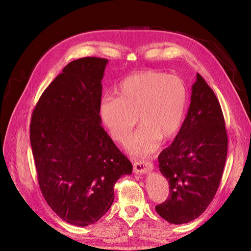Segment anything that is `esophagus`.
<instances>
[{
  "mask_svg": "<svg viewBox=\"0 0 251 251\" xmlns=\"http://www.w3.org/2000/svg\"><path fill=\"white\" fill-rule=\"evenodd\" d=\"M152 169V164L148 161H137L133 165V170L135 174H146Z\"/></svg>",
  "mask_w": 251,
  "mask_h": 251,
  "instance_id": "obj_1",
  "label": "esophagus"
}]
</instances>
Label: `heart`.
<instances>
[{"instance_id":"obj_1","label":"heart","mask_w":251,"mask_h":251,"mask_svg":"<svg viewBox=\"0 0 251 251\" xmlns=\"http://www.w3.org/2000/svg\"><path fill=\"white\" fill-rule=\"evenodd\" d=\"M117 95L101 100L100 115L118 143L128 139L138 119L141 128L128 141L129 152L152 153L161 139L169 141L179 133L187 103V88L180 77L159 71L134 73L119 84Z\"/></svg>"}]
</instances>
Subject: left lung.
<instances>
[{
  "label": "left lung",
  "mask_w": 251,
  "mask_h": 251,
  "mask_svg": "<svg viewBox=\"0 0 251 251\" xmlns=\"http://www.w3.org/2000/svg\"><path fill=\"white\" fill-rule=\"evenodd\" d=\"M191 102L179 133L157 157L170 195L155 210L171 224L199 218L212 202L225 167L228 137L220 102L196 74Z\"/></svg>",
  "instance_id": "8db88e82"
}]
</instances>
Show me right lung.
Instances as JSON below:
<instances>
[{
    "label": "right lung",
    "instance_id": "obj_1",
    "mask_svg": "<svg viewBox=\"0 0 251 251\" xmlns=\"http://www.w3.org/2000/svg\"><path fill=\"white\" fill-rule=\"evenodd\" d=\"M107 59L70 62L38 100L30 143L46 201L64 221L85 227L114 201V185L132 165L101 127L100 104Z\"/></svg>",
    "mask_w": 251,
    "mask_h": 251
}]
</instances>
